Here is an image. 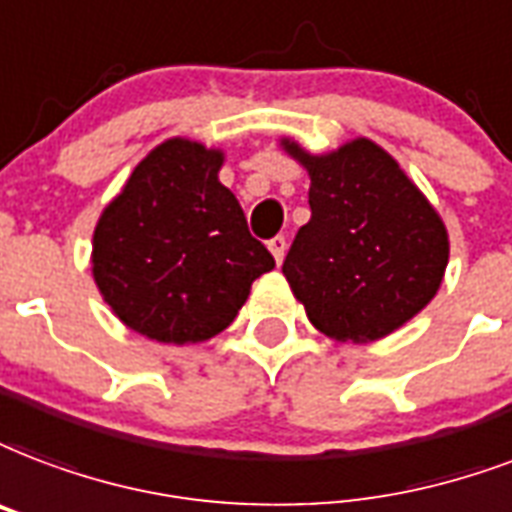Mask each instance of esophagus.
I'll return each mask as SVG.
<instances>
[{
  "label": "esophagus",
  "mask_w": 512,
  "mask_h": 512,
  "mask_svg": "<svg viewBox=\"0 0 512 512\" xmlns=\"http://www.w3.org/2000/svg\"><path fill=\"white\" fill-rule=\"evenodd\" d=\"M268 249H271L273 260H276V263L282 265L284 252H287V239H284V236H273V239L268 241Z\"/></svg>",
  "instance_id": "esophagus-1"
}]
</instances>
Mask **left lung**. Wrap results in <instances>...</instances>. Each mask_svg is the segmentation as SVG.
Returning <instances> with one entry per match:
<instances>
[{
  "mask_svg": "<svg viewBox=\"0 0 512 512\" xmlns=\"http://www.w3.org/2000/svg\"><path fill=\"white\" fill-rule=\"evenodd\" d=\"M282 147L311 177V220L282 265L311 325L351 343L395 333L440 290L448 265L440 214L370 139H351L325 155L292 139Z\"/></svg>",
  "mask_w": 512,
  "mask_h": 512,
  "instance_id": "left-lung-1",
  "label": "left lung"
}]
</instances>
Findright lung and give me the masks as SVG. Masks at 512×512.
Returning <instances> with one entry per match:
<instances>
[{
  "label": "right lung",
  "mask_w": 512,
  "mask_h": 512,
  "mask_svg": "<svg viewBox=\"0 0 512 512\" xmlns=\"http://www.w3.org/2000/svg\"><path fill=\"white\" fill-rule=\"evenodd\" d=\"M222 161V150L166 139L96 222V287L115 317L144 338L209 341L236 319L257 276L276 265L217 177Z\"/></svg>",
  "instance_id": "obj_1"
}]
</instances>
